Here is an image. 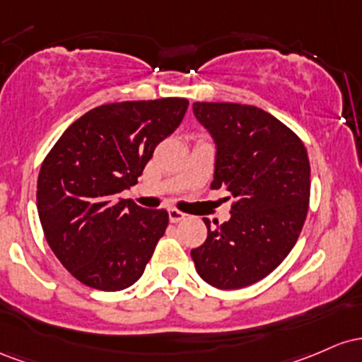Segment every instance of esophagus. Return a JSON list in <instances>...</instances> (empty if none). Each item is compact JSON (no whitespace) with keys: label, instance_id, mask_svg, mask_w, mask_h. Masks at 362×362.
Segmentation results:
<instances>
[{"label":"esophagus","instance_id":"34e87169","mask_svg":"<svg viewBox=\"0 0 362 362\" xmlns=\"http://www.w3.org/2000/svg\"><path fill=\"white\" fill-rule=\"evenodd\" d=\"M185 218H186V214L180 212V210H176V209H170L169 210V221L174 222V224H176V222L185 221Z\"/></svg>","mask_w":362,"mask_h":362}]
</instances>
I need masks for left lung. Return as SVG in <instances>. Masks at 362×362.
Masks as SVG:
<instances>
[{
    "instance_id": "left-lung-1",
    "label": "left lung",
    "mask_w": 362,
    "mask_h": 362,
    "mask_svg": "<svg viewBox=\"0 0 362 362\" xmlns=\"http://www.w3.org/2000/svg\"><path fill=\"white\" fill-rule=\"evenodd\" d=\"M212 135V189L234 198L230 218L192 250L198 275L217 289H241L274 272L294 247L310 205V159L303 141L277 117L255 105L194 103Z\"/></svg>"
}]
</instances>
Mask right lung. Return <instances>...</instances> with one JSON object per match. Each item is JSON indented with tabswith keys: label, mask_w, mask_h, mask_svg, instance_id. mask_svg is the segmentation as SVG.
Segmentation results:
<instances>
[{
	"label": "right lung",
	"mask_w": 362,
	"mask_h": 362,
	"mask_svg": "<svg viewBox=\"0 0 362 362\" xmlns=\"http://www.w3.org/2000/svg\"><path fill=\"white\" fill-rule=\"evenodd\" d=\"M188 104L165 97L99 105L68 127L44 159L37 180L44 235L61 265L85 286L123 291L144 274L169 214L117 194L136 185Z\"/></svg>",
	"instance_id": "obj_1"
}]
</instances>
